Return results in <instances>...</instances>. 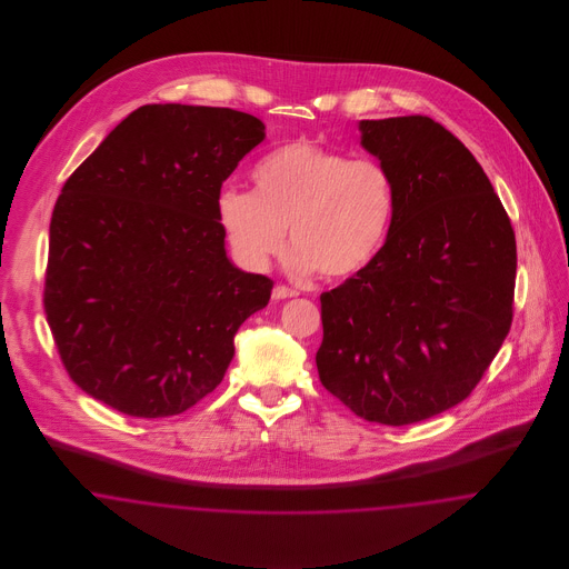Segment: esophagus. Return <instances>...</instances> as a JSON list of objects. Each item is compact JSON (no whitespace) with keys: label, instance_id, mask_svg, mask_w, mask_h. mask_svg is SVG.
Instances as JSON below:
<instances>
[{"label":"esophagus","instance_id":"esophagus-1","mask_svg":"<svg viewBox=\"0 0 569 569\" xmlns=\"http://www.w3.org/2000/svg\"><path fill=\"white\" fill-rule=\"evenodd\" d=\"M295 297H298L297 290H295V288H288V286H274V290H272V298H274V300Z\"/></svg>","mask_w":569,"mask_h":569}]
</instances>
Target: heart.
I'll list each match as a JSON object with an SVG mask.
<instances>
[{"instance_id": "1", "label": "heart", "mask_w": 569, "mask_h": 569, "mask_svg": "<svg viewBox=\"0 0 569 569\" xmlns=\"http://www.w3.org/2000/svg\"><path fill=\"white\" fill-rule=\"evenodd\" d=\"M253 181L256 191L228 188L217 202L228 244L249 271L269 267L286 228L295 244L290 267L328 281L365 271L386 243L397 193L381 163L300 138L264 156Z\"/></svg>"}]
</instances>
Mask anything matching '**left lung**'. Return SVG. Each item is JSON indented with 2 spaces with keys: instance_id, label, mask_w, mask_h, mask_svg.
Returning <instances> with one entry per match:
<instances>
[{
  "instance_id": "8db88e82",
  "label": "left lung",
  "mask_w": 569,
  "mask_h": 569,
  "mask_svg": "<svg viewBox=\"0 0 569 569\" xmlns=\"http://www.w3.org/2000/svg\"><path fill=\"white\" fill-rule=\"evenodd\" d=\"M395 181L376 260L320 297V381L356 416L403 427L465 401L515 316L516 239L487 172L425 114L360 121Z\"/></svg>"
}]
</instances>
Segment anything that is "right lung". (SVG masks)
I'll use <instances>...</instances> for the list:
<instances>
[{
	"label": "right lung",
	"mask_w": 569,
	"mask_h": 569,
	"mask_svg": "<svg viewBox=\"0 0 569 569\" xmlns=\"http://www.w3.org/2000/svg\"><path fill=\"white\" fill-rule=\"evenodd\" d=\"M264 140L241 110L147 104L70 174L54 202L44 313L72 381L136 418L213 392L234 335L272 281L239 271L217 217L221 183Z\"/></svg>",
	"instance_id": "right-lung-1"
}]
</instances>
